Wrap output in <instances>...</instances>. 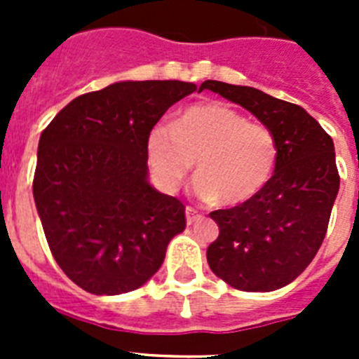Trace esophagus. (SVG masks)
I'll return each mask as SVG.
<instances>
[{"instance_id":"34e87169","label":"esophagus","mask_w":359,"mask_h":359,"mask_svg":"<svg viewBox=\"0 0 359 359\" xmlns=\"http://www.w3.org/2000/svg\"><path fill=\"white\" fill-rule=\"evenodd\" d=\"M185 214H187V223L189 224H194L196 221H199V219H201V214H199V212L192 207H187Z\"/></svg>"}]
</instances>
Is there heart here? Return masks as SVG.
I'll return each mask as SVG.
<instances>
[{
  "mask_svg": "<svg viewBox=\"0 0 359 359\" xmlns=\"http://www.w3.org/2000/svg\"><path fill=\"white\" fill-rule=\"evenodd\" d=\"M196 192L205 201L236 207L255 198L271 180L278 160L273 131L221 102L196 104L174 126L147 135V163L160 189L176 192L194 169Z\"/></svg>",
  "mask_w": 359,
  "mask_h": 359,
  "instance_id": "heart-1",
  "label": "heart"
}]
</instances>
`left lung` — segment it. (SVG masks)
Here are the masks:
<instances>
[{
    "mask_svg": "<svg viewBox=\"0 0 359 359\" xmlns=\"http://www.w3.org/2000/svg\"><path fill=\"white\" fill-rule=\"evenodd\" d=\"M273 131L275 172L250 201L210 212L219 236L207 250L210 269L241 291H275L293 282L315 259L340 189L334 144L297 104L248 86L205 81Z\"/></svg>",
    "mask_w": 359,
    "mask_h": 359,
    "instance_id": "obj_1",
    "label": "left lung"
}]
</instances>
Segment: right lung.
Returning <instances> with one entry per match:
<instances>
[{
  "label": "right lung",
  "instance_id": "add662e5",
  "mask_svg": "<svg viewBox=\"0 0 359 359\" xmlns=\"http://www.w3.org/2000/svg\"><path fill=\"white\" fill-rule=\"evenodd\" d=\"M194 91L182 81L115 82L73 98L41 133L37 214L55 262L88 293L144 286L185 230V205L147 182V135Z\"/></svg>",
  "mask_w": 359,
  "mask_h": 359
}]
</instances>
